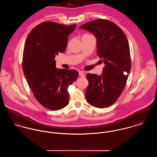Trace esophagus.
<instances>
[{
  "mask_svg": "<svg viewBox=\"0 0 157 157\" xmlns=\"http://www.w3.org/2000/svg\"><path fill=\"white\" fill-rule=\"evenodd\" d=\"M79 76L82 77H85V74L84 72L82 71L79 72Z\"/></svg>",
  "mask_w": 157,
  "mask_h": 157,
  "instance_id": "34e87169",
  "label": "esophagus"
}]
</instances>
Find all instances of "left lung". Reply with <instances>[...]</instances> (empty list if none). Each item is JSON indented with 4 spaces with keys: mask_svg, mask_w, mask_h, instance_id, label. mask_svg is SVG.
Wrapping results in <instances>:
<instances>
[{
    "mask_svg": "<svg viewBox=\"0 0 157 157\" xmlns=\"http://www.w3.org/2000/svg\"><path fill=\"white\" fill-rule=\"evenodd\" d=\"M97 40V55L103 59L102 74H87L89 85L86 100L97 108L113 104L124 90L131 67L128 41L123 30L114 23L99 18L82 25Z\"/></svg>",
    "mask_w": 157,
    "mask_h": 157,
    "instance_id": "1",
    "label": "left lung"
}]
</instances>
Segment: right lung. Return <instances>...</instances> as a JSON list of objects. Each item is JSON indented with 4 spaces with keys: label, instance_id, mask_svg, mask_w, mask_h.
<instances>
[{
    "label": "right lung",
    "instance_id": "right-lung-1",
    "mask_svg": "<svg viewBox=\"0 0 157 157\" xmlns=\"http://www.w3.org/2000/svg\"><path fill=\"white\" fill-rule=\"evenodd\" d=\"M75 28V25L43 22L34 28L26 40L23 71L36 100L50 110L68 104V87L78 76L74 70L56 68L54 60L59 52H64L68 36Z\"/></svg>",
    "mask_w": 157,
    "mask_h": 157
}]
</instances>
